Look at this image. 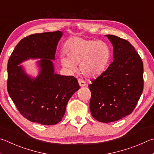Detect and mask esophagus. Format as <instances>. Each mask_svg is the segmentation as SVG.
I'll list each match as a JSON object with an SVG mask.
<instances>
[{
	"label": "esophagus",
	"instance_id": "esophagus-1",
	"mask_svg": "<svg viewBox=\"0 0 154 154\" xmlns=\"http://www.w3.org/2000/svg\"><path fill=\"white\" fill-rule=\"evenodd\" d=\"M79 85H80L81 87H85V86L87 85V84H86V82L84 81V80H81V79H79Z\"/></svg>",
	"mask_w": 154,
	"mask_h": 154
}]
</instances>
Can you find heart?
I'll list each match as a JSON object with an SVG mask.
<instances>
[{
    "label": "heart",
    "mask_w": 154,
    "mask_h": 154,
    "mask_svg": "<svg viewBox=\"0 0 154 154\" xmlns=\"http://www.w3.org/2000/svg\"><path fill=\"white\" fill-rule=\"evenodd\" d=\"M60 61L69 71L76 70L77 64L83 75L95 77L101 74L108 64L111 50L109 45L102 40H94L75 37L66 43Z\"/></svg>",
    "instance_id": "heart-1"
}]
</instances>
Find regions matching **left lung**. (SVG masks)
Returning <instances> with one entry per match:
<instances>
[{
	"label": "left lung",
	"instance_id": "obj_1",
	"mask_svg": "<svg viewBox=\"0 0 154 154\" xmlns=\"http://www.w3.org/2000/svg\"><path fill=\"white\" fill-rule=\"evenodd\" d=\"M113 46V61L88 85L91 115L101 122H114L131 114L143 90V64L130 42L106 35Z\"/></svg>",
	"mask_w": 154,
	"mask_h": 154
}]
</instances>
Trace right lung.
Instances as JSON below:
<instances>
[{
  "instance_id": "1",
  "label": "right lung",
  "mask_w": 154,
  "mask_h": 154,
  "mask_svg": "<svg viewBox=\"0 0 154 154\" xmlns=\"http://www.w3.org/2000/svg\"><path fill=\"white\" fill-rule=\"evenodd\" d=\"M62 36L61 31L29 35L20 40L8 61V93L18 111L30 122L43 125L60 122L69 99L80 88L73 75L55 73L52 60ZM29 58L41 59L35 78L18 66Z\"/></svg>"
}]
</instances>
